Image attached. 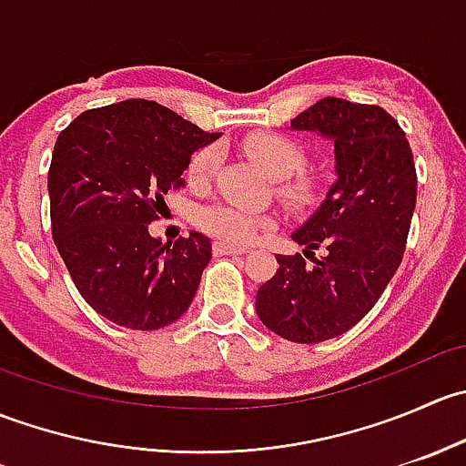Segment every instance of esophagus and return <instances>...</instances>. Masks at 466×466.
I'll use <instances>...</instances> for the list:
<instances>
[{"label":"esophagus","mask_w":466,"mask_h":466,"mask_svg":"<svg viewBox=\"0 0 466 466\" xmlns=\"http://www.w3.org/2000/svg\"><path fill=\"white\" fill-rule=\"evenodd\" d=\"M214 255H246L248 248H238V246H232V243H225L220 241V238H216L214 241Z\"/></svg>","instance_id":"34e87169"}]
</instances>
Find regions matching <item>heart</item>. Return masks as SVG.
I'll list each match as a JSON object with an SVG mask.
<instances>
[{
	"label": "heart",
	"instance_id": "obj_1",
	"mask_svg": "<svg viewBox=\"0 0 466 466\" xmlns=\"http://www.w3.org/2000/svg\"><path fill=\"white\" fill-rule=\"evenodd\" d=\"M243 150L270 177H275V191L281 203L295 211H307L320 200V185L311 173L304 171L307 153L298 142L279 133H252L243 139ZM220 164L218 146H203L194 153L187 167V176L194 185H209ZM205 232L234 246L255 241L259 232L272 225V218L259 211L241 209L228 203L207 205L196 216Z\"/></svg>",
	"mask_w": 466,
	"mask_h": 466
}]
</instances>
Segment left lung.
Here are the masks:
<instances>
[{
    "mask_svg": "<svg viewBox=\"0 0 466 466\" xmlns=\"http://www.w3.org/2000/svg\"><path fill=\"white\" fill-rule=\"evenodd\" d=\"M333 139L338 180L293 234L302 255H277L257 290V316L290 342L329 340L363 320L397 272L417 200L406 133L379 106L327 96L290 121ZM325 248L315 259L313 249ZM312 261L307 264L306 259Z\"/></svg>",
    "mask_w": 466,
    "mask_h": 466,
    "instance_id": "left-lung-1",
    "label": "left lung"
}]
</instances>
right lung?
Listing matches in <instances>:
<instances>
[{
	"label": "right lung",
	"instance_id": "add662e5",
	"mask_svg": "<svg viewBox=\"0 0 466 466\" xmlns=\"http://www.w3.org/2000/svg\"><path fill=\"white\" fill-rule=\"evenodd\" d=\"M146 98L86 110L58 135L49 167L54 243L83 299L110 322L153 331L189 309L209 238L148 234L191 153L218 139Z\"/></svg>",
	"mask_w": 466,
	"mask_h": 466
}]
</instances>
